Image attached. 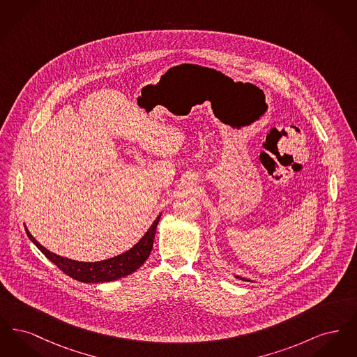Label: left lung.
I'll return each instance as SVG.
<instances>
[{
    "instance_id": "obj_1",
    "label": "left lung",
    "mask_w": 357,
    "mask_h": 357,
    "mask_svg": "<svg viewBox=\"0 0 357 357\" xmlns=\"http://www.w3.org/2000/svg\"><path fill=\"white\" fill-rule=\"evenodd\" d=\"M237 278H239V280H243V281H249V280H246V278H242V277H238V275Z\"/></svg>"
}]
</instances>
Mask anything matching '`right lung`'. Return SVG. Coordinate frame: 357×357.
Masks as SVG:
<instances>
[{
    "mask_svg": "<svg viewBox=\"0 0 357 357\" xmlns=\"http://www.w3.org/2000/svg\"><path fill=\"white\" fill-rule=\"evenodd\" d=\"M159 220H160V215L153 221L149 231L142 237L132 249H130L123 255H116L109 259L99 261V262H79V261H73L69 258L53 255L44 246H41L28 230H26V234L34 245L41 250L43 255L52 261L61 272L66 273L73 280L86 282V284L109 282L135 272L146 262V259L149 258V255L153 250V238H155Z\"/></svg>",
    "mask_w": 357,
    "mask_h": 357,
    "instance_id": "1",
    "label": "right lung"
}]
</instances>
